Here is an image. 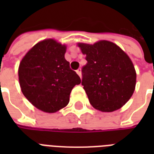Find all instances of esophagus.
I'll return each mask as SVG.
<instances>
[{
  "label": "esophagus",
  "instance_id": "34e87169",
  "mask_svg": "<svg viewBox=\"0 0 154 154\" xmlns=\"http://www.w3.org/2000/svg\"><path fill=\"white\" fill-rule=\"evenodd\" d=\"M76 72H77V74L79 75L80 77H82V70H81V69H78Z\"/></svg>",
  "mask_w": 154,
  "mask_h": 154
}]
</instances>
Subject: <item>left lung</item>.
<instances>
[{
  "mask_svg": "<svg viewBox=\"0 0 154 154\" xmlns=\"http://www.w3.org/2000/svg\"><path fill=\"white\" fill-rule=\"evenodd\" d=\"M86 65L82 67V85L89 101L101 112H112L129 101L136 85V71L130 58L112 42L80 43Z\"/></svg>",
  "mask_w": 154,
  "mask_h": 154,
  "instance_id": "8db88e82",
  "label": "left lung"
}]
</instances>
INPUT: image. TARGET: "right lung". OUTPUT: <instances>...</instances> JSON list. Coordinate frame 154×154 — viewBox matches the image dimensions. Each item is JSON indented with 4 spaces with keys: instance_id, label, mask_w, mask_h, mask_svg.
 Listing matches in <instances>:
<instances>
[{
    "instance_id": "right-lung-1",
    "label": "right lung",
    "mask_w": 154,
    "mask_h": 154,
    "mask_svg": "<svg viewBox=\"0 0 154 154\" xmlns=\"http://www.w3.org/2000/svg\"><path fill=\"white\" fill-rule=\"evenodd\" d=\"M66 46L53 39L37 43L20 61L18 76L24 96L37 109L55 112L69 101L72 88L81 83L65 60Z\"/></svg>"
}]
</instances>
